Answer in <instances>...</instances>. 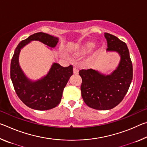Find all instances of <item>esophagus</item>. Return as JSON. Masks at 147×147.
Returning <instances> with one entry per match:
<instances>
[{"instance_id":"obj_1","label":"esophagus","mask_w":147,"mask_h":147,"mask_svg":"<svg viewBox=\"0 0 147 147\" xmlns=\"http://www.w3.org/2000/svg\"><path fill=\"white\" fill-rule=\"evenodd\" d=\"M73 73H74V74H78V69H77L76 67H74L73 68Z\"/></svg>"}]
</instances>
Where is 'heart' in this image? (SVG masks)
Segmentation results:
<instances>
[{
	"instance_id": "1",
	"label": "heart",
	"mask_w": 147,
	"mask_h": 147,
	"mask_svg": "<svg viewBox=\"0 0 147 147\" xmlns=\"http://www.w3.org/2000/svg\"><path fill=\"white\" fill-rule=\"evenodd\" d=\"M94 46L93 42H86L81 45H78L72 49V51L76 56H83L84 54L89 53Z\"/></svg>"
}]
</instances>
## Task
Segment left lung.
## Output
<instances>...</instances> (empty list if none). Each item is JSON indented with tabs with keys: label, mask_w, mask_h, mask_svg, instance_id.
<instances>
[{
	"label": "left lung",
	"mask_w": 147,
	"mask_h": 147,
	"mask_svg": "<svg viewBox=\"0 0 147 147\" xmlns=\"http://www.w3.org/2000/svg\"><path fill=\"white\" fill-rule=\"evenodd\" d=\"M108 43V52H116L121 57L117 67L109 74L90 69L80 70L82 80V96L84 102L91 108L108 110L123 100L133 77L132 63L126 44L118 38L104 33Z\"/></svg>",
	"instance_id": "obj_1"
}]
</instances>
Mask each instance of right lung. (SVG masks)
I'll return each instance as SVG.
<instances>
[{"label": "right lung", "mask_w": 147, "mask_h": 147, "mask_svg": "<svg viewBox=\"0 0 147 147\" xmlns=\"http://www.w3.org/2000/svg\"><path fill=\"white\" fill-rule=\"evenodd\" d=\"M32 41H40L52 49L58 44L59 39L38 32L20 42L11 61V80L17 96L25 105L36 110H48L60 102L63 89L73 74V67L72 65L63 67L54 63L47 75L37 80L28 78L20 67L19 56L21 50Z\"/></svg>", "instance_id": "obj_1"}]
</instances>
